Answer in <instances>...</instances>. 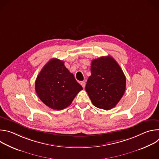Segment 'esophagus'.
<instances>
[{
  "mask_svg": "<svg viewBox=\"0 0 159 159\" xmlns=\"http://www.w3.org/2000/svg\"><path fill=\"white\" fill-rule=\"evenodd\" d=\"M80 84H81V85L84 88L85 87V84H86V82H85V81H82L81 82H80Z\"/></svg>",
  "mask_w": 159,
  "mask_h": 159,
  "instance_id": "1",
  "label": "esophagus"
}]
</instances>
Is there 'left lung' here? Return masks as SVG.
<instances>
[{"mask_svg": "<svg viewBox=\"0 0 159 159\" xmlns=\"http://www.w3.org/2000/svg\"><path fill=\"white\" fill-rule=\"evenodd\" d=\"M90 75L85 85L93 105L109 110L115 107L126 89V77L116 61L111 56L92 61Z\"/></svg>", "mask_w": 159, "mask_h": 159, "instance_id": "1", "label": "left lung"}]
</instances>
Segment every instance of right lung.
<instances>
[{
	"label": "right lung",
	"instance_id": "1",
	"mask_svg": "<svg viewBox=\"0 0 159 159\" xmlns=\"http://www.w3.org/2000/svg\"><path fill=\"white\" fill-rule=\"evenodd\" d=\"M82 87L76 81L64 62L50 60L39 72L35 82L36 93L50 108L62 110L71 104Z\"/></svg>",
	"mask_w": 159,
	"mask_h": 159
}]
</instances>
